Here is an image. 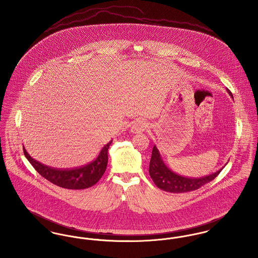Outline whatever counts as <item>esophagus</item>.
Wrapping results in <instances>:
<instances>
[{"label": "esophagus", "instance_id": "34e87169", "mask_svg": "<svg viewBox=\"0 0 258 258\" xmlns=\"http://www.w3.org/2000/svg\"><path fill=\"white\" fill-rule=\"evenodd\" d=\"M147 123L143 120H137L135 123L132 125V132L134 134H141L147 128Z\"/></svg>", "mask_w": 258, "mask_h": 258}]
</instances>
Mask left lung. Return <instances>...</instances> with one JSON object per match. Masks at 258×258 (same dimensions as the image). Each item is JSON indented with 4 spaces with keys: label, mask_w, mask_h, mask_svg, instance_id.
Instances as JSON below:
<instances>
[{
    "label": "left lung",
    "mask_w": 258,
    "mask_h": 258,
    "mask_svg": "<svg viewBox=\"0 0 258 258\" xmlns=\"http://www.w3.org/2000/svg\"><path fill=\"white\" fill-rule=\"evenodd\" d=\"M229 95L232 97V94L227 90ZM222 169V168H221ZM220 169L216 173H213L208 176L202 178H186L180 176L171 171L163 162L160 157L159 150L156 146L153 148L152 157L149 165V173L155 184L162 190L173 192V194H182L198 189L202 185L207 184L214 180L221 171Z\"/></svg>",
    "instance_id": "left-lung-1"
}]
</instances>
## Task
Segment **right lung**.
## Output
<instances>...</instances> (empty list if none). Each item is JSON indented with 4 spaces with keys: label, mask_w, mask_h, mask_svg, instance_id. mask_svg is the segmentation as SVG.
Masks as SVG:
<instances>
[{
    "label": "right lung",
    "mask_w": 258,
    "mask_h": 258,
    "mask_svg": "<svg viewBox=\"0 0 258 258\" xmlns=\"http://www.w3.org/2000/svg\"><path fill=\"white\" fill-rule=\"evenodd\" d=\"M112 143L109 141L101 149L98 158L84 166L72 168V169H58L34 160L27 153L23 147L25 157L30 161L33 167L44 179L48 180L52 184L69 189H84L97 184L106 170L108 161V149Z\"/></svg>",
    "instance_id": "obj_1"
}]
</instances>
